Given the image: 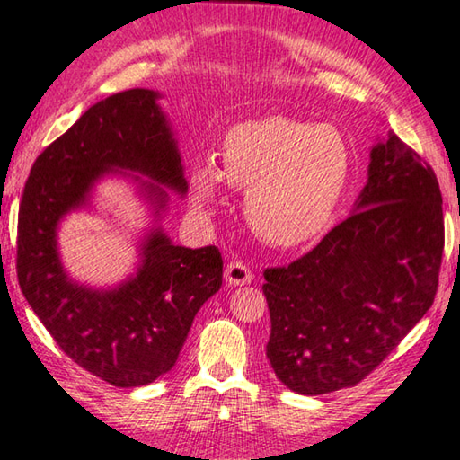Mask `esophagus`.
Instances as JSON below:
<instances>
[{
    "mask_svg": "<svg viewBox=\"0 0 460 460\" xmlns=\"http://www.w3.org/2000/svg\"><path fill=\"white\" fill-rule=\"evenodd\" d=\"M225 279H227V284L231 286H245L253 279V271L247 263L237 260L227 263V268H225Z\"/></svg>",
    "mask_w": 460,
    "mask_h": 460,
    "instance_id": "obj_1",
    "label": "esophagus"
}]
</instances>
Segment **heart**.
<instances>
[{
  "instance_id": "1",
  "label": "heart",
  "mask_w": 460,
  "mask_h": 460,
  "mask_svg": "<svg viewBox=\"0 0 460 460\" xmlns=\"http://www.w3.org/2000/svg\"><path fill=\"white\" fill-rule=\"evenodd\" d=\"M221 160V170L205 164L192 174L194 200L215 205L223 181L247 190L249 225L278 247L306 243L326 227L353 164L337 128L286 115L239 123L223 139Z\"/></svg>"
}]
</instances>
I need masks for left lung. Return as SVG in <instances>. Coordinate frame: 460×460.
Here are the masks:
<instances>
[{"instance_id":"1","label":"left lung","mask_w":460,"mask_h":460,"mask_svg":"<svg viewBox=\"0 0 460 460\" xmlns=\"http://www.w3.org/2000/svg\"><path fill=\"white\" fill-rule=\"evenodd\" d=\"M442 249L434 170L389 134L371 150L355 213L290 266L263 271L278 379L321 395L367 377L432 306Z\"/></svg>"}]
</instances>
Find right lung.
<instances>
[{"label":"right lung","mask_w":460,"mask_h":460,"mask_svg":"<svg viewBox=\"0 0 460 460\" xmlns=\"http://www.w3.org/2000/svg\"><path fill=\"white\" fill-rule=\"evenodd\" d=\"M158 93L129 89L99 101L38 155L18 215V282L57 345L84 371L115 387L152 384L174 367L194 316L219 292L223 260L215 245H174L160 229L142 247L137 274L113 290H91L65 274L58 221L89 199L113 168L186 192L181 154ZM142 189L166 207V192Z\"/></svg>","instance_id":"add662e5"}]
</instances>
